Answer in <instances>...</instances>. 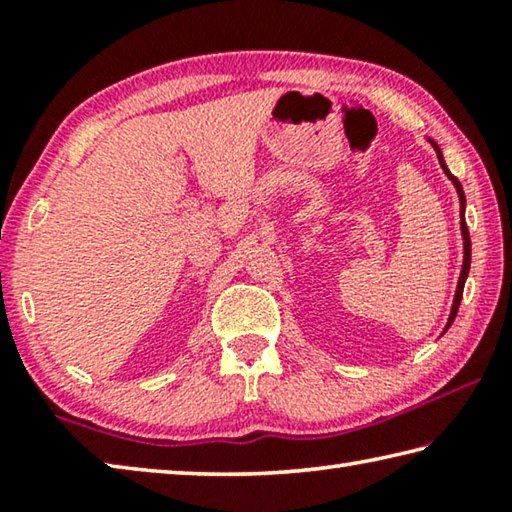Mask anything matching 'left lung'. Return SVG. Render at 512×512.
I'll use <instances>...</instances> for the list:
<instances>
[{
    "mask_svg": "<svg viewBox=\"0 0 512 512\" xmlns=\"http://www.w3.org/2000/svg\"><path fill=\"white\" fill-rule=\"evenodd\" d=\"M431 142V146L433 149H436V153H438V162H440V167H443V171H445V176L452 180L454 183V187H456V194H458V201H461V235H463V271H461V277H458V284H456V296H454V305H452V314H449V320H447V327H445V332L449 327H452V323H454V318H456V311H458V305H461V298H463V287H465V280H467V273H470V257H472V244H470V232H467V223H465V194H463V185L458 183V178L454 176L452 171L447 169V164H445V158H443V151L438 149V144L433 142V140H429Z\"/></svg>",
    "mask_w": 512,
    "mask_h": 512,
    "instance_id": "left-lung-1",
    "label": "left lung"
}]
</instances>
